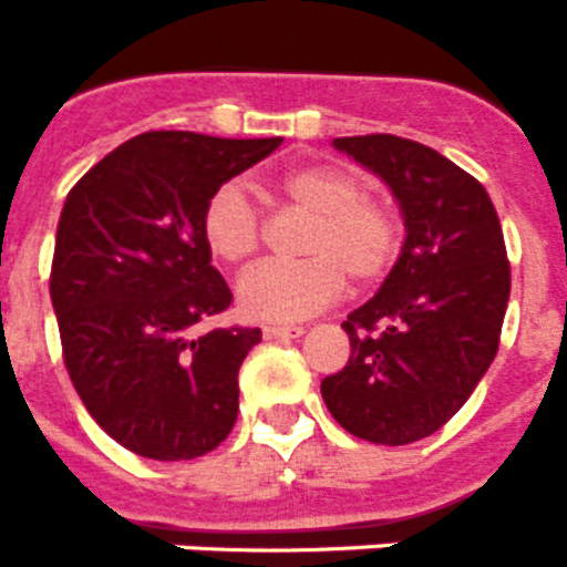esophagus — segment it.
<instances>
[{
	"label": "esophagus",
	"instance_id": "34e87169",
	"mask_svg": "<svg viewBox=\"0 0 567 567\" xmlns=\"http://www.w3.org/2000/svg\"><path fill=\"white\" fill-rule=\"evenodd\" d=\"M303 327H264V338L267 340H289L300 338Z\"/></svg>",
	"mask_w": 567,
	"mask_h": 567
}]
</instances>
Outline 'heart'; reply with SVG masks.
Masks as SVG:
<instances>
[{"label":"heart","instance_id":"heart-1","mask_svg":"<svg viewBox=\"0 0 567 567\" xmlns=\"http://www.w3.org/2000/svg\"><path fill=\"white\" fill-rule=\"evenodd\" d=\"M284 202L309 215L300 260H264L238 280L249 318L300 320L329 307L346 275L354 287L378 284L403 249V224L380 198L334 164H300L275 182ZM204 247L221 264H244L264 238V215L238 182L215 187L202 209Z\"/></svg>","mask_w":567,"mask_h":567}]
</instances>
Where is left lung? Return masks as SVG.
<instances>
[{
  "label": "left lung",
  "instance_id": "1",
  "mask_svg": "<svg viewBox=\"0 0 567 567\" xmlns=\"http://www.w3.org/2000/svg\"><path fill=\"white\" fill-rule=\"evenodd\" d=\"M398 195L405 240L369 303L343 320L352 354L320 383L346 432L409 445L443 429L497 358L511 264L483 184L389 133L334 138Z\"/></svg>",
  "mask_w": 567,
  "mask_h": 567
}]
</instances>
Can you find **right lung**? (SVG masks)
<instances>
[{
	"label": "right lung",
	"instance_id": "1",
	"mask_svg": "<svg viewBox=\"0 0 567 567\" xmlns=\"http://www.w3.org/2000/svg\"><path fill=\"white\" fill-rule=\"evenodd\" d=\"M278 144L153 130L104 155L64 198L50 264L64 369L90 417L133 454L193 460L233 432L238 369L260 329L193 334L233 303L202 209Z\"/></svg>",
	"mask_w": 567,
	"mask_h": 567
}]
</instances>
